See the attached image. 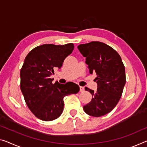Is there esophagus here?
Here are the masks:
<instances>
[{"mask_svg": "<svg viewBox=\"0 0 147 147\" xmlns=\"http://www.w3.org/2000/svg\"><path fill=\"white\" fill-rule=\"evenodd\" d=\"M80 92H83L85 91V89H84V87H80Z\"/></svg>", "mask_w": 147, "mask_h": 147, "instance_id": "34e87169", "label": "esophagus"}]
</instances>
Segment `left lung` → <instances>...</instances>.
Returning <instances> with one entry per match:
<instances>
[{
  "instance_id": "obj_1",
  "label": "left lung",
  "mask_w": 147,
  "mask_h": 147,
  "mask_svg": "<svg viewBox=\"0 0 147 147\" xmlns=\"http://www.w3.org/2000/svg\"><path fill=\"white\" fill-rule=\"evenodd\" d=\"M78 49L86 57L89 73L96 76L98 85L95 92L85 88L91 92L92 99L83 110L89 116H104L114 109L121 98L126 81L125 67L119 54L103 42L92 41L80 45Z\"/></svg>"
}]
</instances>
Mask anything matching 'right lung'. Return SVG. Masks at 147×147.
Masks as SVG:
<instances>
[{
    "label": "right lung",
    "mask_w": 147,
    "mask_h": 147,
    "mask_svg": "<svg viewBox=\"0 0 147 147\" xmlns=\"http://www.w3.org/2000/svg\"><path fill=\"white\" fill-rule=\"evenodd\" d=\"M74 48L73 43L45 44L32 49L25 58L20 70V89L29 110L42 121L58 118L64 110V97L80 91L73 82L53 83L54 79L51 78Z\"/></svg>",
    "instance_id": "add662e5"
}]
</instances>
